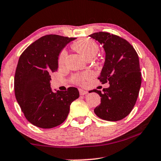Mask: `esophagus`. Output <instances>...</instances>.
I'll return each mask as SVG.
<instances>
[{"label":"esophagus","mask_w":161,"mask_h":161,"mask_svg":"<svg viewBox=\"0 0 161 161\" xmlns=\"http://www.w3.org/2000/svg\"><path fill=\"white\" fill-rule=\"evenodd\" d=\"M79 92H80V94L81 96H84V95H86V94L88 93V92L86 91V90H82V89H80V90H79Z\"/></svg>","instance_id":"1"}]
</instances>
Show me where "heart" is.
I'll use <instances>...</instances> for the list:
<instances>
[{"label":"heart","instance_id":"obj_1","mask_svg":"<svg viewBox=\"0 0 161 161\" xmlns=\"http://www.w3.org/2000/svg\"><path fill=\"white\" fill-rule=\"evenodd\" d=\"M72 48L73 50H75L77 53H78L83 57L87 60L93 58L97 54V53L99 52V46H98L96 41L89 38L81 39L80 41H77L72 45ZM66 56H67L66 51H62L61 53L59 54V56H58V64H59V65H63L65 61ZM91 72H86L82 75L75 76L74 80H75V82L78 83V84H83L84 81H86L90 77H91Z\"/></svg>","mask_w":161,"mask_h":161}]
</instances>
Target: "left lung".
<instances>
[{
    "label": "left lung",
    "instance_id": "left-lung-1",
    "mask_svg": "<svg viewBox=\"0 0 161 161\" xmlns=\"http://www.w3.org/2000/svg\"><path fill=\"white\" fill-rule=\"evenodd\" d=\"M89 36L103 45L105 59L99 79L102 84H109L104 92H90L101 97L94 112L108 121L120 120L131 112L139 96L142 83L139 56L133 47L118 36L103 31Z\"/></svg>",
    "mask_w": 161,
    "mask_h": 161
}]
</instances>
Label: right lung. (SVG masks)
Instances as JSON below:
<instances>
[{"mask_svg":"<svg viewBox=\"0 0 161 161\" xmlns=\"http://www.w3.org/2000/svg\"><path fill=\"white\" fill-rule=\"evenodd\" d=\"M76 38L45 35L32 43L19 58L14 77L17 103L31 124L43 129L57 126L69 115L71 103L80 96L75 87L53 91L51 72L58 69L61 51Z\"/></svg>","mask_w":161,"mask_h":161,"instance_id":"1","label":"right lung"}]
</instances>
